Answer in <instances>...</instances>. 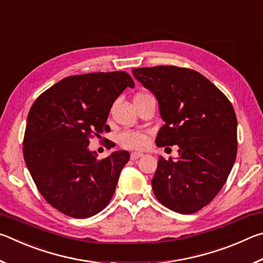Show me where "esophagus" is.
<instances>
[{
  "mask_svg": "<svg viewBox=\"0 0 263 263\" xmlns=\"http://www.w3.org/2000/svg\"><path fill=\"white\" fill-rule=\"evenodd\" d=\"M140 157H142V153H139V152H132L131 153V160H137V159H139Z\"/></svg>",
  "mask_w": 263,
  "mask_h": 263,
  "instance_id": "esophagus-1",
  "label": "esophagus"
}]
</instances>
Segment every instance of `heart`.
<instances>
[{"label": "heart", "instance_id": "obj_1", "mask_svg": "<svg viewBox=\"0 0 263 263\" xmlns=\"http://www.w3.org/2000/svg\"><path fill=\"white\" fill-rule=\"evenodd\" d=\"M149 94L140 92L136 97L147 96ZM119 145L124 148L141 151L147 147L148 145V132L144 130H126L119 136Z\"/></svg>", "mask_w": 263, "mask_h": 263}]
</instances>
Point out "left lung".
I'll use <instances>...</instances> for the list:
<instances>
[{
  "instance_id": "left-lung-1",
  "label": "left lung",
  "mask_w": 263,
  "mask_h": 263,
  "mask_svg": "<svg viewBox=\"0 0 263 263\" xmlns=\"http://www.w3.org/2000/svg\"><path fill=\"white\" fill-rule=\"evenodd\" d=\"M157 96L164 125L159 147L179 146V159L160 158L152 180L155 197L190 215L206 206L232 169L238 149L237 116L228 97L194 69L155 66L132 70Z\"/></svg>"
}]
</instances>
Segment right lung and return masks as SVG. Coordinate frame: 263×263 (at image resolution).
<instances>
[{"instance_id":"right-lung-1","label":"right lung","mask_w":263,"mask_h":263,"mask_svg":"<svg viewBox=\"0 0 263 263\" xmlns=\"http://www.w3.org/2000/svg\"><path fill=\"white\" fill-rule=\"evenodd\" d=\"M126 87H135L126 72L72 75L31 106L23 139L26 167L45 201L66 216L89 218L112 198L130 154L117 151L97 160L88 145L110 131V109Z\"/></svg>"}]
</instances>
